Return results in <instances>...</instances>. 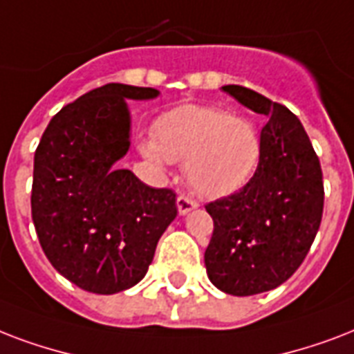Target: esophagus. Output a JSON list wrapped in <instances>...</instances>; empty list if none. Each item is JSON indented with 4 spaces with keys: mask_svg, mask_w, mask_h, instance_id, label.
<instances>
[{
    "mask_svg": "<svg viewBox=\"0 0 354 354\" xmlns=\"http://www.w3.org/2000/svg\"><path fill=\"white\" fill-rule=\"evenodd\" d=\"M197 207H199V205H197V201H194L192 197L188 196L177 197V210H179L180 216L188 214V212H192V210H196Z\"/></svg>",
    "mask_w": 354,
    "mask_h": 354,
    "instance_id": "esophagus-1",
    "label": "esophagus"
}]
</instances>
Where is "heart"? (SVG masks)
Masks as SVG:
<instances>
[{"mask_svg":"<svg viewBox=\"0 0 354 354\" xmlns=\"http://www.w3.org/2000/svg\"><path fill=\"white\" fill-rule=\"evenodd\" d=\"M262 140L253 123L207 105H179L153 123V140L140 153L166 169L185 162L188 185L203 197H225L248 185L257 171Z\"/></svg>","mask_w":354,"mask_h":354,"instance_id":"b5f03b06","label":"heart"}]
</instances>
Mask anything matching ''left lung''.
I'll return each instance as SVG.
<instances>
[{"mask_svg":"<svg viewBox=\"0 0 354 354\" xmlns=\"http://www.w3.org/2000/svg\"><path fill=\"white\" fill-rule=\"evenodd\" d=\"M227 94L268 120L257 171L242 190L208 203L214 232L207 275L225 294H262L288 281L305 260L323 216L319 158L294 112L238 84Z\"/></svg>","mask_w":354,"mask_h":354,"instance_id":"1","label":"left lung"}]
</instances>
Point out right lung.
Listing matches in <instances>:
<instances>
[{"label":"right lung","instance_id":"1","mask_svg":"<svg viewBox=\"0 0 354 354\" xmlns=\"http://www.w3.org/2000/svg\"><path fill=\"white\" fill-rule=\"evenodd\" d=\"M158 90L111 83L62 106L35 153L31 214L60 275L92 294L133 288L177 216L169 188L144 185L116 162L131 146L127 100Z\"/></svg>","mask_w":354,"mask_h":354}]
</instances>
